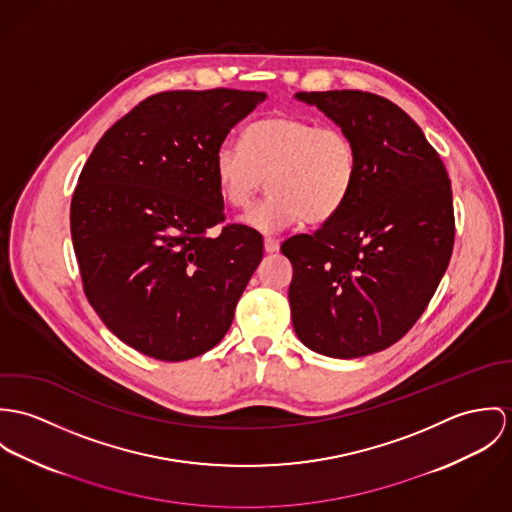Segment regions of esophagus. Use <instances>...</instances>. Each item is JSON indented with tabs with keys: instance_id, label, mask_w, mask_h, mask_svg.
<instances>
[{
	"instance_id": "obj_1",
	"label": "esophagus",
	"mask_w": 512,
	"mask_h": 512,
	"mask_svg": "<svg viewBox=\"0 0 512 512\" xmlns=\"http://www.w3.org/2000/svg\"><path fill=\"white\" fill-rule=\"evenodd\" d=\"M279 249H281L279 239H275V237H265V251H267V253H277Z\"/></svg>"
}]
</instances>
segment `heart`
I'll return each instance as SVG.
<instances>
[{
	"mask_svg": "<svg viewBox=\"0 0 512 512\" xmlns=\"http://www.w3.org/2000/svg\"><path fill=\"white\" fill-rule=\"evenodd\" d=\"M359 172L353 137L336 125H318L298 115H269L243 131V145L224 143L214 155L222 198L245 208L263 188L269 196L253 206L243 224L261 233L326 224L347 204Z\"/></svg>",
	"mask_w": 512,
	"mask_h": 512,
	"instance_id": "1",
	"label": "heart"
}]
</instances>
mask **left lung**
<instances>
[{
  "label": "left lung",
  "mask_w": 512,
  "mask_h": 512,
  "mask_svg": "<svg viewBox=\"0 0 512 512\" xmlns=\"http://www.w3.org/2000/svg\"><path fill=\"white\" fill-rule=\"evenodd\" d=\"M294 98L353 137L359 172L336 218L281 247L292 263V326L316 353L371 355L416 324L448 269L452 182L422 129L387 98L359 90Z\"/></svg>",
  "instance_id": "obj_1"
}]
</instances>
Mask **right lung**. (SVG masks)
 Wrapping results in <instances>:
<instances>
[{
  "label": "right lung",
  "instance_id": "1",
  "mask_svg": "<svg viewBox=\"0 0 512 512\" xmlns=\"http://www.w3.org/2000/svg\"><path fill=\"white\" fill-rule=\"evenodd\" d=\"M265 92L174 90L114 123L80 172L70 231L84 292L129 347L184 361L220 343L263 237L224 222L214 155Z\"/></svg>",
  "mask_w": 512,
  "mask_h": 512
}]
</instances>
